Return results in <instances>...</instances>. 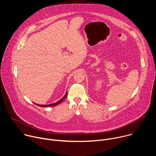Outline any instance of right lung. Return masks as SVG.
I'll list each match as a JSON object with an SVG mask.
<instances>
[{"instance_id":"add662e5","label":"right lung","mask_w":156,"mask_h":156,"mask_svg":"<svg viewBox=\"0 0 156 156\" xmlns=\"http://www.w3.org/2000/svg\"><path fill=\"white\" fill-rule=\"evenodd\" d=\"M66 96H67V92H66V93H65V96L61 99H60L58 101H57V102H55V103H53V104H47V105H39V104H35V103H34V104H35L36 105H37V106H39V107H53V106H55V105H58V104H60L65 98H66Z\"/></svg>"}]
</instances>
